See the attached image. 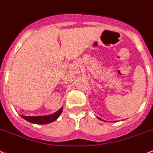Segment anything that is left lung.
Segmentation results:
<instances>
[{
  "label": "left lung",
  "mask_w": 153,
  "mask_h": 153,
  "mask_svg": "<svg viewBox=\"0 0 153 153\" xmlns=\"http://www.w3.org/2000/svg\"><path fill=\"white\" fill-rule=\"evenodd\" d=\"M98 119H99V120H102V119H100V118H98Z\"/></svg>",
  "instance_id": "1"
}]
</instances>
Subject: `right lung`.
Returning a JSON list of instances; mask_svg holds the SVG:
<instances>
[{"label": "right lung", "mask_w": 153, "mask_h": 153, "mask_svg": "<svg viewBox=\"0 0 153 153\" xmlns=\"http://www.w3.org/2000/svg\"><path fill=\"white\" fill-rule=\"evenodd\" d=\"M63 108H61L59 111L53 114L49 115V116H41V117H27V116H21L24 120H26L28 122L32 123H36V124H47V123H51L53 121L56 120L61 115L62 112Z\"/></svg>", "instance_id": "1"}]
</instances>
